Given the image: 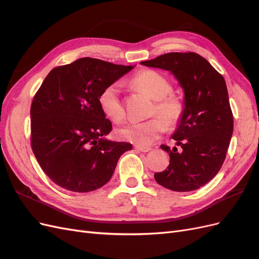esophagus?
<instances>
[{
	"label": "esophagus",
	"mask_w": 259,
	"mask_h": 259,
	"mask_svg": "<svg viewBox=\"0 0 259 259\" xmlns=\"http://www.w3.org/2000/svg\"><path fill=\"white\" fill-rule=\"evenodd\" d=\"M135 150L140 151V152H149L151 150L150 147H140V146H136L135 147Z\"/></svg>",
	"instance_id": "obj_1"
}]
</instances>
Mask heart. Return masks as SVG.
Here are the masks:
<instances>
[{
    "mask_svg": "<svg viewBox=\"0 0 259 259\" xmlns=\"http://www.w3.org/2000/svg\"><path fill=\"white\" fill-rule=\"evenodd\" d=\"M133 84L148 94L154 104L150 115L145 122H132L117 128L115 134L122 140L140 146H147L158 138L166 127L171 128L180 122L185 106L178 96L171 92V84L165 76L154 70H144L133 77ZM101 111L109 120L120 123L125 116V108L117 83L108 85L98 97Z\"/></svg>",
    "mask_w": 259,
    "mask_h": 259,
    "instance_id": "b5f03b06",
    "label": "heart"
}]
</instances>
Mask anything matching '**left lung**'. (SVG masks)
Segmentation results:
<instances>
[{
  "instance_id": "1",
  "label": "left lung",
  "mask_w": 259,
  "mask_h": 259,
  "mask_svg": "<svg viewBox=\"0 0 259 259\" xmlns=\"http://www.w3.org/2000/svg\"><path fill=\"white\" fill-rule=\"evenodd\" d=\"M168 70L183 86L185 110L173 139L161 148L169 165L154 174L159 185L173 191H193L213 179L223 166L233 132V114L223 75L197 53H167L142 61Z\"/></svg>"
}]
</instances>
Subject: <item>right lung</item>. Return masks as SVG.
<instances>
[{"mask_svg":"<svg viewBox=\"0 0 259 259\" xmlns=\"http://www.w3.org/2000/svg\"><path fill=\"white\" fill-rule=\"evenodd\" d=\"M134 66L84 57L54 68L31 104V148L53 183L90 192L110 180L120 156L132 145L104 139L112 124L98 97Z\"/></svg>","mask_w":259,"mask_h":259,"instance_id":"right-lung-1","label":"right lung"}]
</instances>
